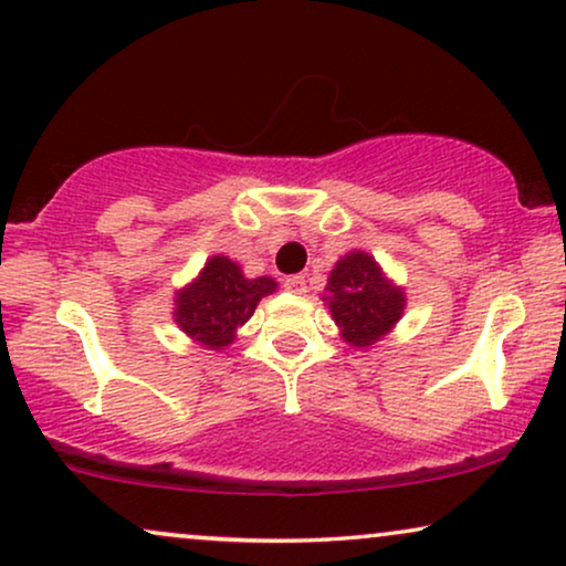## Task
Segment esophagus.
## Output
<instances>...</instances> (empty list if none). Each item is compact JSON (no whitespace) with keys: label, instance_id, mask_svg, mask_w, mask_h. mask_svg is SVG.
<instances>
[{"label":"esophagus","instance_id":"obj_1","mask_svg":"<svg viewBox=\"0 0 566 566\" xmlns=\"http://www.w3.org/2000/svg\"><path fill=\"white\" fill-rule=\"evenodd\" d=\"M283 285L291 293H306V277L304 275H289V277H285Z\"/></svg>","mask_w":566,"mask_h":566}]
</instances>
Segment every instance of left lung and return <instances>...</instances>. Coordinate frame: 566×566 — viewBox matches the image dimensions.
Here are the masks:
<instances>
[{
	"label": "left lung",
	"mask_w": 566,
	"mask_h": 566,
	"mask_svg": "<svg viewBox=\"0 0 566 566\" xmlns=\"http://www.w3.org/2000/svg\"><path fill=\"white\" fill-rule=\"evenodd\" d=\"M329 314L354 348H369L402 317L406 293L390 283L371 254L350 252L327 277Z\"/></svg>",
	"instance_id": "obj_1"
}]
</instances>
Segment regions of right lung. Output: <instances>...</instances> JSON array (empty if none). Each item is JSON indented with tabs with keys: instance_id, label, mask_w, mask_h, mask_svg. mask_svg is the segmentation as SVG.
<instances>
[{
	"instance_id": "1",
	"label": "right lung",
	"mask_w": 566,
	"mask_h": 566,
	"mask_svg": "<svg viewBox=\"0 0 566 566\" xmlns=\"http://www.w3.org/2000/svg\"><path fill=\"white\" fill-rule=\"evenodd\" d=\"M275 289L273 277H244L237 262L216 254L205 262L197 281L176 293L174 322L195 343L220 350L233 343L237 329L252 317L260 298Z\"/></svg>"
}]
</instances>
